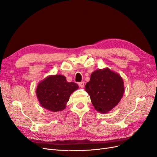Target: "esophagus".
Masks as SVG:
<instances>
[{
  "mask_svg": "<svg viewBox=\"0 0 157 157\" xmlns=\"http://www.w3.org/2000/svg\"><path fill=\"white\" fill-rule=\"evenodd\" d=\"M78 85H79V86H80L81 88H83V87H84V86H85V83H84L83 82H79V83H78Z\"/></svg>",
  "mask_w": 157,
  "mask_h": 157,
  "instance_id": "1",
  "label": "esophagus"
}]
</instances>
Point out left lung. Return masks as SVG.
<instances>
[{
    "instance_id": "obj_1",
    "label": "left lung",
    "mask_w": 157,
    "mask_h": 157,
    "mask_svg": "<svg viewBox=\"0 0 157 157\" xmlns=\"http://www.w3.org/2000/svg\"><path fill=\"white\" fill-rule=\"evenodd\" d=\"M85 90L96 111L107 113L117 106L122 98L124 81L119 74L109 68L98 69L91 74Z\"/></svg>"
}]
</instances>
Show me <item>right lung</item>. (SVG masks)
<instances>
[{
    "label": "right lung",
    "mask_w": 157,
    "mask_h": 157,
    "mask_svg": "<svg viewBox=\"0 0 157 157\" xmlns=\"http://www.w3.org/2000/svg\"><path fill=\"white\" fill-rule=\"evenodd\" d=\"M79 86L68 83L63 75H50L40 82L36 89V95L43 108L52 112L61 111L66 108L70 96Z\"/></svg>",
    "instance_id": "add662e5"
}]
</instances>
